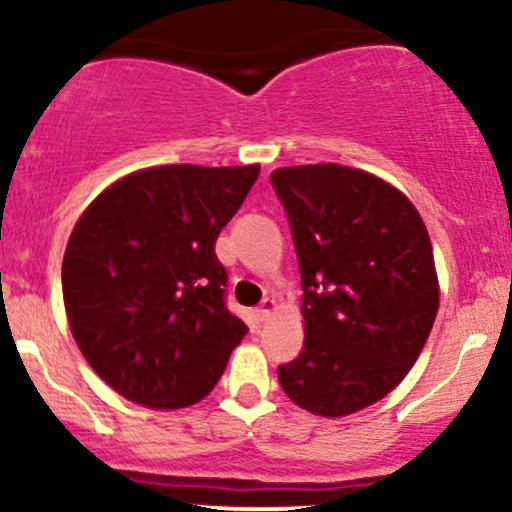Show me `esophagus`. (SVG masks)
Listing matches in <instances>:
<instances>
[{"instance_id": "1", "label": "esophagus", "mask_w": 512, "mask_h": 512, "mask_svg": "<svg viewBox=\"0 0 512 512\" xmlns=\"http://www.w3.org/2000/svg\"><path fill=\"white\" fill-rule=\"evenodd\" d=\"M276 310V298H272V296H267L264 298V301L260 303V315L262 317H269Z\"/></svg>"}]
</instances>
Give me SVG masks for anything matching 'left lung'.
Here are the masks:
<instances>
[{"mask_svg": "<svg viewBox=\"0 0 512 512\" xmlns=\"http://www.w3.org/2000/svg\"><path fill=\"white\" fill-rule=\"evenodd\" d=\"M272 185L296 243L305 330L279 383L310 414H356L407 378L436 322L426 223L395 185L339 163L276 168Z\"/></svg>", "mask_w": 512, "mask_h": 512, "instance_id": "obj_1", "label": "left lung"}]
</instances>
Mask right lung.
Listing matches in <instances>:
<instances>
[{
  "mask_svg": "<svg viewBox=\"0 0 512 512\" xmlns=\"http://www.w3.org/2000/svg\"><path fill=\"white\" fill-rule=\"evenodd\" d=\"M260 166L134 170L76 221L62 260L74 342L117 395L168 411L214 390L248 327L223 305L214 243Z\"/></svg>",
  "mask_w": 512,
  "mask_h": 512,
  "instance_id": "add662e5",
  "label": "right lung"
}]
</instances>
